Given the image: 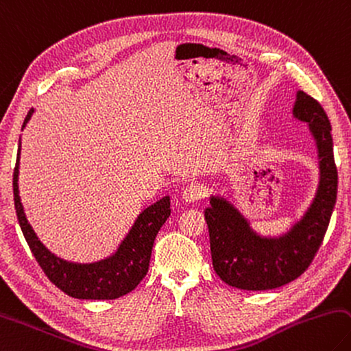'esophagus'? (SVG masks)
<instances>
[{"label": "esophagus", "instance_id": "obj_1", "mask_svg": "<svg viewBox=\"0 0 351 351\" xmlns=\"http://www.w3.org/2000/svg\"><path fill=\"white\" fill-rule=\"evenodd\" d=\"M204 196V189L199 184H190L186 189L182 190V199L186 202H196L199 201Z\"/></svg>", "mask_w": 351, "mask_h": 351}]
</instances>
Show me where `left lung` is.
Returning a JSON list of instances; mask_svg holds the SVG:
<instances>
[{"mask_svg":"<svg viewBox=\"0 0 351 351\" xmlns=\"http://www.w3.org/2000/svg\"><path fill=\"white\" fill-rule=\"evenodd\" d=\"M293 117L308 124L319 159V184L302 218L281 237H261L226 197L212 195L204 212L216 275L241 290L278 289L301 276L321 247L333 213L337 170L327 113L310 95L298 90Z\"/></svg>","mask_w":351,"mask_h":351,"instance_id":"left-lung-1","label":"left lung"}]
</instances>
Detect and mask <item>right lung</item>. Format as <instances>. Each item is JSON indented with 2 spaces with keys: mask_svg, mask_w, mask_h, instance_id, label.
<instances>
[{
  "mask_svg": "<svg viewBox=\"0 0 351 351\" xmlns=\"http://www.w3.org/2000/svg\"><path fill=\"white\" fill-rule=\"evenodd\" d=\"M32 113L34 109H30L25 117L23 129ZM20 154L21 145L18 149L14 170V201L18 222L36 263L46 273L50 282H53L66 295L76 299H117L135 290L136 285L147 275L155 238L159 228L170 216V196L161 197L139 213L118 250L109 258L92 264L69 263L47 250L25 218L20 190H18Z\"/></svg>",
  "mask_w": 351,
  "mask_h": 351,
  "instance_id": "right-lung-1",
  "label": "right lung"
}]
</instances>
